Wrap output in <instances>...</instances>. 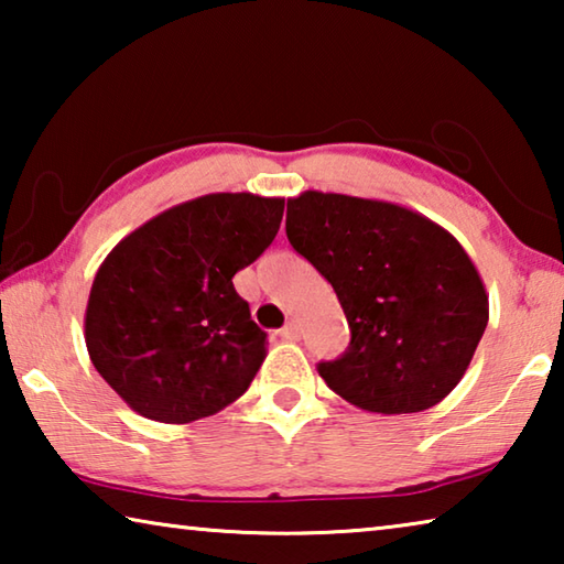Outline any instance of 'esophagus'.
Segmentation results:
<instances>
[{
  "instance_id": "obj_1",
  "label": "esophagus",
  "mask_w": 564,
  "mask_h": 564,
  "mask_svg": "<svg viewBox=\"0 0 564 564\" xmlns=\"http://www.w3.org/2000/svg\"><path fill=\"white\" fill-rule=\"evenodd\" d=\"M281 338H283V340H299V338H301V326H299V321L291 318L289 323H285V326L281 328Z\"/></svg>"
}]
</instances>
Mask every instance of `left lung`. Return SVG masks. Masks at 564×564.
Instances as JSON below:
<instances>
[{
    "instance_id": "obj_1",
    "label": "left lung",
    "mask_w": 564,
    "mask_h": 564,
    "mask_svg": "<svg viewBox=\"0 0 564 564\" xmlns=\"http://www.w3.org/2000/svg\"><path fill=\"white\" fill-rule=\"evenodd\" d=\"M285 236L348 318V350L318 362L333 393L398 415L437 405L460 383L490 305L453 234L405 206L303 191L289 198Z\"/></svg>"
}]
</instances>
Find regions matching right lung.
<instances>
[{"instance_id":"1","label":"right lung","mask_w":564,"mask_h":564,"mask_svg":"<svg viewBox=\"0 0 564 564\" xmlns=\"http://www.w3.org/2000/svg\"><path fill=\"white\" fill-rule=\"evenodd\" d=\"M285 198L206 194L111 248L94 275L84 340L131 410L191 423L241 398L265 358V333L234 275L279 234Z\"/></svg>"}]
</instances>
